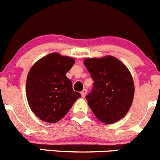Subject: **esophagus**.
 <instances>
[{
    "instance_id": "1",
    "label": "esophagus",
    "mask_w": 160,
    "mask_h": 160,
    "mask_svg": "<svg viewBox=\"0 0 160 160\" xmlns=\"http://www.w3.org/2000/svg\"><path fill=\"white\" fill-rule=\"evenodd\" d=\"M86 93H87V89H83V90H82V92H81V95H82V97H86Z\"/></svg>"
}]
</instances>
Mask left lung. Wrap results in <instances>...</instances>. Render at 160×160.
I'll list each match as a JSON object with an SVG mask.
<instances>
[{"label": "left lung", "instance_id": "1", "mask_svg": "<svg viewBox=\"0 0 160 160\" xmlns=\"http://www.w3.org/2000/svg\"><path fill=\"white\" fill-rule=\"evenodd\" d=\"M84 63L94 82L86 97L91 110L106 124L121 119L128 112L134 95L129 70L113 56L87 59Z\"/></svg>", "mask_w": 160, "mask_h": 160}]
</instances>
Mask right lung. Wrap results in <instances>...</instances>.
<instances>
[{"label": "right lung", "instance_id": "1", "mask_svg": "<svg viewBox=\"0 0 160 160\" xmlns=\"http://www.w3.org/2000/svg\"><path fill=\"white\" fill-rule=\"evenodd\" d=\"M74 63L71 57L50 53L29 71L27 97L32 112L41 120L56 122L66 115L81 94L73 90L66 73Z\"/></svg>", "mask_w": 160, "mask_h": 160}]
</instances>
